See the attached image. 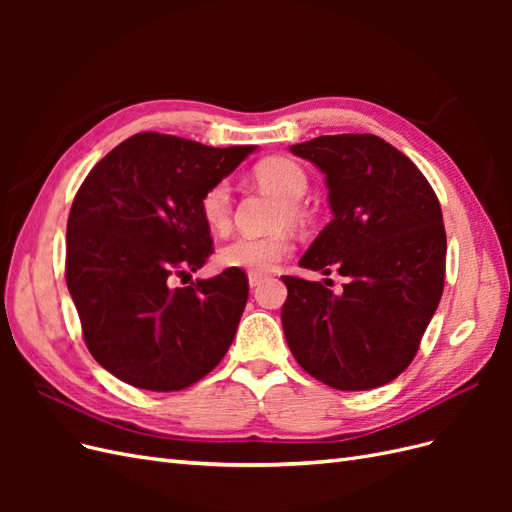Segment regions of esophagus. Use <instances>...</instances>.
Masks as SVG:
<instances>
[{
  "instance_id": "esophagus-1",
  "label": "esophagus",
  "mask_w": 512,
  "mask_h": 512,
  "mask_svg": "<svg viewBox=\"0 0 512 512\" xmlns=\"http://www.w3.org/2000/svg\"><path fill=\"white\" fill-rule=\"evenodd\" d=\"M265 277H267L265 273H258V271H250V273H247V280H250V286H252V288H256L262 280H265Z\"/></svg>"
}]
</instances>
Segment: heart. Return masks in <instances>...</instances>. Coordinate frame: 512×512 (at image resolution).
I'll return each instance as SVG.
<instances>
[{
  "instance_id": "obj_1",
  "label": "heart",
  "mask_w": 512,
  "mask_h": 512,
  "mask_svg": "<svg viewBox=\"0 0 512 512\" xmlns=\"http://www.w3.org/2000/svg\"><path fill=\"white\" fill-rule=\"evenodd\" d=\"M254 177L262 188L284 200L282 220H301L299 200L307 194L309 179L303 166L290 158H267L254 166ZM200 215L213 232H226L232 220V192L228 181H215L200 196ZM294 247L288 232H273L265 237H237L218 252L220 265L243 271H271Z\"/></svg>"
}]
</instances>
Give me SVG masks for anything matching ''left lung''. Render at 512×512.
<instances>
[{
	"instance_id": "8db88e82",
	"label": "left lung",
	"mask_w": 512,
	"mask_h": 512,
	"mask_svg": "<svg viewBox=\"0 0 512 512\" xmlns=\"http://www.w3.org/2000/svg\"><path fill=\"white\" fill-rule=\"evenodd\" d=\"M290 151L322 170L333 211L299 265L337 271L348 284L333 294L320 282L282 275L288 348L333 389H376L412 363L442 297L438 196L410 158L374 134L318 136Z\"/></svg>"
}]
</instances>
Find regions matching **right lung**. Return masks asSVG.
Wrapping results in <instances>:
<instances>
[{
    "mask_svg": "<svg viewBox=\"0 0 512 512\" xmlns=\"http://www.w3.org/2000/svg\"><path fill=\"white\" fill-rule=\"evenodd\" d=\"M247 147H207L141 132L89 170L66 232V284L91 356L136 389L181 391L228 352L247 303V275L226 269L175 288L213 254L200 196Z\"/></svg>",
    "mask_w": 512,
    "mask_h": 512,
    "instance_id": "add662e5",
    "label": "right lung"
}]
</instances>
